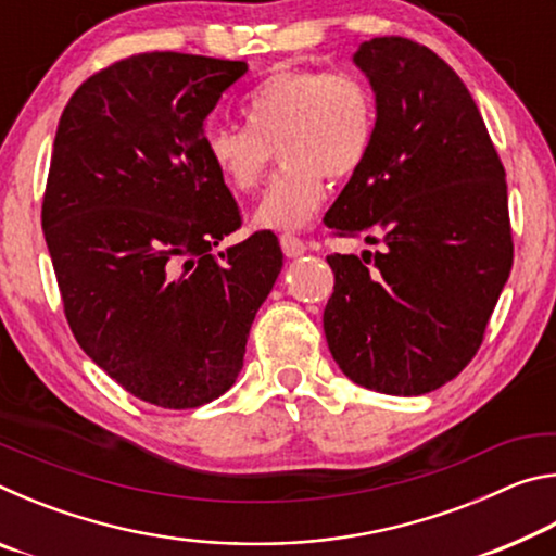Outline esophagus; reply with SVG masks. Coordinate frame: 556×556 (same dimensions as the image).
<instances>
[{"instance_id": "obj_1", "label": "esophagus", "mask_w": 556, "mask_h": 556, "mask_svg": "<svg viewBox=\"0 0 556 556\" xmlns=\"http://www.w3.org/2000/svg\"><path fill=\"white\" fill-rule=\"evenodd\" d=\"M279 244H281V252H285L287 257H301L304 255V252L308 250L306 248V242L304 240H299L296 235H291V232H285L279 238Z\"/></svg>"}]
</instances>
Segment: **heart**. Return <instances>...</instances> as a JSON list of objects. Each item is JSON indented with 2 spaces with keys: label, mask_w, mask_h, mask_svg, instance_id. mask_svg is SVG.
Returning <instances> with one entry per match:
<instances>
[{
  "label": "heart",
  "mask_w": 556,
  "mask_h": 556,
  "mask_svg": "<svg viewBox=\"0 0 556 556\" xmlns=\"http://www.w3.org/2000/svg\"><path fill=\"white\" fill-rule=\"evenodd\" d=\"M248 127H211L205 154L232 191L260 184L277 149L281 168L262 193L255 225L299 230L326 199V178L345 181L368 162L378 108L368 83L345 71L285 68L242 102Z\"/></svg>",
  "instance_id": "b5f03b06"
}]
</instances>
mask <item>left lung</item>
Instances as JSON below:
<instances>
[{"label":"left lung","instance_id":"obj_1","mask_svg":"<svg viewBox=\"0 0 556 556\" xmlns=\"http://www.w3.org/2000/svg\"><path fill=\"white\" fill-rule=\"evenodd\" d=\"M353 61L378 127L324 223L382 250L326 257L324 331L353 382L412 397L473 361L510 277L505 168L464 80L427 46L378 36Z\"/></svg>","mask_w":556,"mask_h":556}]
</instances>
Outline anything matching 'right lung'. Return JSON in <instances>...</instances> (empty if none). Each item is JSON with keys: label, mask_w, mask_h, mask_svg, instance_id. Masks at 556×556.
Returning <instances> with one entry per match:
<instances>
[{"label": "right lung", "mask_w": 556, "mask_h": 556, "mask_svg": "<svg viewBox=\"0 0 556 556\" xmlns=\"http://www.w3.org/2000/svg\"><path fill=\"white\" fill-rule=\"evenodd\" d=\"M244 61L152 51L83 83L53 139L41 225L75 341L164 409L218 400L242 370L285 265L275 232L215 252L242 225L203 122Z\"/></svg>", "instance_id": "obj_1"}]
</instances>
